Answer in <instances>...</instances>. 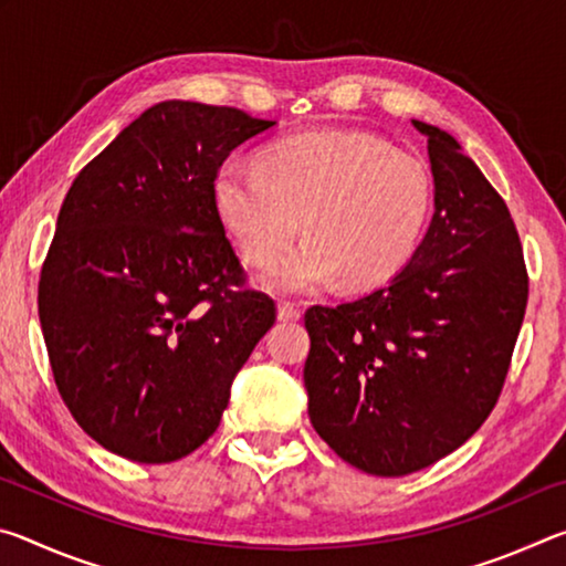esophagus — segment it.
I'll use <instances>...</instances> for the list:
<instances>
[{
	"instance_id": "obj_1",
	"label": "esophagus",
	"mask_w": 566,
	"mask_h": 566,
	"mask_svg": "<svg viewBox=\"0 0 566 566\" xmlns=\"http://www.w3.org/2000/svg\"><path fill=\"white\" fill-rule=\"evenodd\" d=\"M300 306L292 304V302H282L280 306H276V317H280L282 322H294L300 319Z\"/></svg>"
}]
</instances>
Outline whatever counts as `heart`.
Returning <instances> with one entry per match:
<instances>
[{"label":"heart","mask_w":566,"mask_h":566,"mask_svg":"<svg viewBox=\"0 0 566 566\" xmlns=\"http://www.w3.org/2000/svg\"><path fill=\"white\" fill-rule=\"evenodd\" d=\"M214 207L249 262L266 264L301 224L311 234L264 282L312 292L344 276L375 286L415 252L432 209V177L409 151L357 132H310L262 149L256 167L217 169Z\"/></svg>","instance_id":"b5f03b06"}]
</instances>
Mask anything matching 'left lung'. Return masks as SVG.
Wrapping results in <instances>:
<instances>
[{
  "label": "left lung",
  "instance_id": "obj_1",
  "mask_svg": "<svg viewBox=\"0 0 566 566\" xmlns=\"http://www.w3.org/2000/svg\"><path fill=\"white\" fill-rule=\"evenodd\" d=\"M427 137L432 222L379 290L304 314L310 419L344 462L405 476L452 454L494 409L530 280L510 209L452 134Z\"/></svg>",
  "mask_w": 566,
  "mask_h": 566
}]
</instances>
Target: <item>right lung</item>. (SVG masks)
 <instances>
[{
	"label": "right lung",
	"instance_id": "right-lung-1",
	"mask_svg": "<svg viewBox=\"0 0 566 566\" xmlns=\"http://www.w3.org/2000/svg\"><path fill=\"white\" fill-rule=\"evenodd\" d=\"M272 127L234 107L159 102L66 191L40 322L66 409L114 454L167 464L202 447L276 319L272 296L242 290L212 191L229 151Z\"/></svg>",
	"mask_w": 566,
	"mask_h": 566
}]
</instances>
